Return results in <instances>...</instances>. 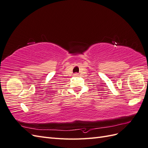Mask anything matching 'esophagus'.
<instances>
[{"label": "esophagus", "instance_id": "obj_1", "mask_svg": "<svg viewBox=\"0 0 148 148\" xmlns=\"http://www.w3.org/2000/svg\"><path fill=\"white\" fill-rule=\"evenodd\" d=\"M74 75H75V76H77V75H78V74L77 73H75V74H74Z\"/></svg>", "mask_w": 148, "mask_h": 148}]
</instances>
